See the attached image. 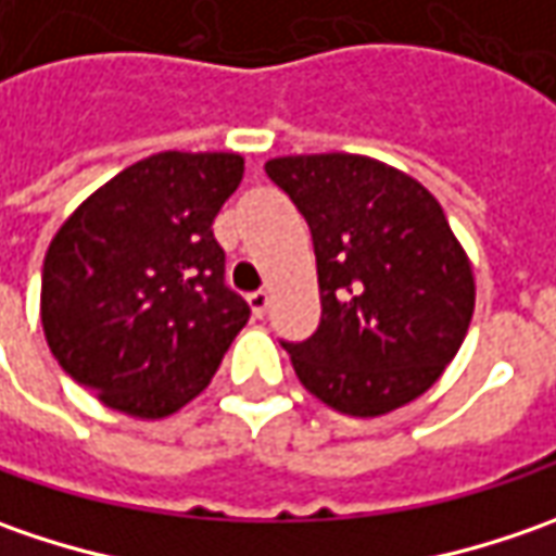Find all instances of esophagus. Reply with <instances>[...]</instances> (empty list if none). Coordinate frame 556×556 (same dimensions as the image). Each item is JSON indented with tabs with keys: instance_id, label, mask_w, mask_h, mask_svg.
<instances>
[{
	"instance_id": "1",
	"label": "esophagus",
	"mask_w": 556,
	"mask_h": 556,
	"mask_svg": "<svg viewBox=\"0 0 556 556\" xmlns=\"http://www.w3.org/2000/svg\"><path fill=\"white\" fill-rule=\"evenodd\" d=\"M247 303H250V309H253L256 318H263L268 312V293L266 290H253V293L247 296Z\"/></svg>"
}]
</instances>
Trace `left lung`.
Returning <instances> with one entry per match:
<instances>
[{
  "instance_id": "left-lung-1",
  "label": "left lung",
  "mask_w": 556,
  "mask_h": 556,
  "mask_svg": "<svg viewBox=\"0 0 556 556\" xmlns=\"http://www.w3.org/2000/svg\"><path fill=\"white\" fill-rule=\"evenodd\" d=\"M306 216L321 325L285 343L300 383L333 412L380 417L415 402L458 355L473 318V266L439 201L365 154L266 163Z\"/></svg>"
}]
</instances>
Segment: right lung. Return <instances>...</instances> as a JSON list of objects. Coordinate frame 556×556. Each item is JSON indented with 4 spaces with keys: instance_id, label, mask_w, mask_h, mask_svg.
<instances>
[{
    "instance_id": "1",
    "label": "right lung",
    "mask_w": 556,
    "mask_h": 556,
    "mask_svg": "<svg viewBox=\"0 0 556 556\" xmlns=\"http://www.w3.org/2000/svg\"><path fill=\"white\" fill-rule=\"evenodd\" d=\"M241 176V154H151L58 228L42 263V331L58 365L108 408L176 415L247 325L250 306L225 288L213 238Z\"/></svg>"
}]
</instances>
